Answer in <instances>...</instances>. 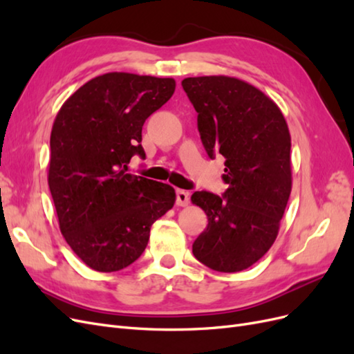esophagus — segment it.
<instances>
[{
	"mask_svg": "<svg viewBox=\"0 0 354 354\" xmlns=\"http://www.w3.org/2000/svg\"><path fill=\"white\" fill-rule=\"evenodd\" d=\"M189 199H190V195L189 192L186 190H176V203L178 207H186L189 203Z\"/></svg>",
	"mask_w": 354,
	"mask_h": 354,
	"instance_id": "1",
	"label": "esophagus"
}]
</instances>
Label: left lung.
Here are the masks:
<instances>
[{
	"mask_svg": "<svg viewBox=\"0 0 354 354\" xmlns=\"http://www.w3.org/2000/svg\"><path fill=\"white\" fill-rule=\"evenodd\" d=\"M198 112V131L211 159L224 156L221 196L195 192L207 229L192 245L217 272L248 269L270 250L291 194V136L279 108L252 85L230 77L181 81Z\"/></svg>",
	"mask_w": 354,
	"mask_h": 354,
	"instance_id": "8db88e82",
	"label": "left lung"
}]
</instances>
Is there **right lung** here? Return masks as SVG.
<instances>
[{"label": "right lung", "mask_w": 354, "mask_h": 354, "mask_svg": "<svg viewBox=\"0 0 354 354\" xmlns=\"http://www.w3.org/2000/svg\"><path fill=\"white\" fill-rule=\"evenodd\" d=\"M174 90L173 78L104 73L75 91L53 124L48 186L60 232L93 270L133 264L174 205L169 185L127 173L134 155L146 158L145 121Z\"/></svg>", "instance_id": "obj_1"}]
</instances>
